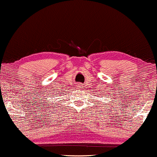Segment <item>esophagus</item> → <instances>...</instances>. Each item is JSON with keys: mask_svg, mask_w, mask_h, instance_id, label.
<instances>
[{"mask_svg": "<svg viewBox=\"0 0 157 157\" xmlns=\"http://www.w3.org/2000/svg\"><path fill=\"white\" fill-rule=\"evenodd\" d=\"M77 86H78V89H82V88L83 86V83H78V84H77Z\"/></svg>", "mask_w": 157, "mask_h": 157, "instance_id": "obj_1", "label": "esophagus"}]
</instances>
